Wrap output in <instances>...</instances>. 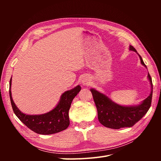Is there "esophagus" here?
I'll return each instance as SVG.
<instances>
[{
  "label": "esophagus",
  "instance_id": "1",
  "mask_svg": "<svg viewBox=\"0 0 161 161\" xmlns=\"http://www.w3.org/2000/svg\"><path fill=\"white\" fill-rule=\"evenodd\" d=\"M89 80H90L88 79V78L85 77V78H84L83 79H82V84H83L84 85H89Z\"/></svg>",
  "mask_w": 161,
  "mask_h": 161
}]
</instances>
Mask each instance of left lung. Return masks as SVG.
<instances>
[{
	"label": "left lung",
	"instance_id": "1",
	"mask_svg": "<svg viewBox=\"0 0 161 161\" xmlns=\"http://www.w3.org/2000/svg\"><path fill=\"white\" fill-rule=\"evenodd\" d=\"M130 50L137 53V51L132 46H130ZM138 56L141 64L147 67L142 57L139 54ZM148 78L151 85L150 94L142 102V103L136 106L118 105L112 101L104 94L94 89H91V91L97 109L99 122L107 128L119 129L121 128H130L142 119L150 109L152 102L153 82L149 73Z\"/></svg>",
	"mask_w": 161,
	"mask_h": 161
}]
</instances>
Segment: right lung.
<instances>
[{
	"label": "right lung",
	"instance_id": "obj_1",
	"mask_svg": "<svg viewBox=\"0 0 161 161\" xmlns=\"http://www.w3.org/2000/svg\"><path fill=\"white\" fill-rule=\"evenodd\" d=\"M11 79L9 83V95L12 108L14 114L27 128L37 134L48 135L60 132L69 127V111L73 99L81 89L80 85L64 92L60 97L59 103L52 111L42 115H27L22 113L13 102L11 91Z\"/></svg>",
	"mask_w": 161,
	"mask_h": 161
}]
</instances>
